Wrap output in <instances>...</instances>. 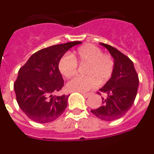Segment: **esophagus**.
I'll list each match as a JSON object with an SVG mask.
<instances>
[{
    "label": "esophagus",
    "mask_w": 154,
    "mask_h": 154,
    "mask_svg": "<svg viewBox=\"0 0 154 154\" xmlns=\"http://www.w3.org/2000/svg\"><path fill=\"white\" fill-rule=\"evenodd\" d=\"M82 96H83L85 98H88L91 95L90 93H82Z\"/></svg>",
    "instance_id": "1"
}]
</instances>
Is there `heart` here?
I'll list each match as a JSON object with an SVG mask.
<instances>
[{"label": "heart", "mask_w": 154, "mask_h": 154, "mask_svg": "<svg viewBox=\"0 0 154 154\" xmlns=\"http://www.w3.org/2000/svg\"><path fill=\"white\" fill-rule=\"evenodd\" d=\"M77 63L87 65L84 73L86 77H75L70 80L67 84V89L70 92H85L93 89L96 82L106 83L111 79L115 69L112 57L92 45L81 46L72 56L63 55L58 62V69L65 78H71L77 72Z\"/></svg>", "instance_id": "1"}]
</instances>
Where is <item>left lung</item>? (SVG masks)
<instances>
[{
	"label": "left lung",
	"mask_w": 154,
	"mask_h": 154,
	"mask_svg": "<svg viewBox=\"0 0 154 154\" xmlns=\"http://www.w3.org/2000/svg\"><path fill=\"white\" fill-rule=\"evenodd\" d=\"M114 58L113 74L97 93L104 94L102 106L91 110L92 114L105 121L119 119L133 106L139 86L138 75L133 62L126 55L109 45L100 43Z\"/></svg>",
	"instance_id": "left-lung-1"
}]
</instances>
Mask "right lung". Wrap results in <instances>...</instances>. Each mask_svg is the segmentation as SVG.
Wrapping results in <instances>:
<instances>
[{"mask_svg":"<svg viewBox=\"0 0 154 154\" xmlns=\"http://www.w3.org/2000/svg\"><path fill=\"white\" fill-rule=\"evenodd\" d=\"M81 43L67 42L39 50L19 69L14 89L19 107L30 119L47 123L63 113L69 96L53 95L64 85L58 62L69 48Z\"/></svg>","mask_w":154,"mask_h":154,"instance_id":"1","label":"right lung"}]
</instances>
